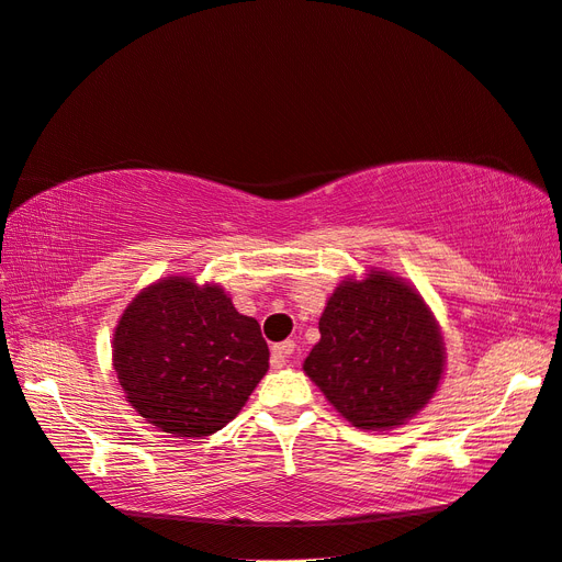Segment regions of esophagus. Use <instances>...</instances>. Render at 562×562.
Returning <instances> with one entry per match:
<instances>
[{"instance_id": "esophagus-1", "label": "esophagus", "mask_w": 562, "mask_h": 562, "mask_svg": "<svg viewBox=\"0 0 562 562\" xmlns=\"http://www.w3.org/2000/svg\"><path fill=\"white\" fill-rule=\"evenodd\" d=\"M290 353H294V341H280L272 347L270 351V358H272V366L276 368H284L286 366V358H290Z\"/></svg>"}]
</instances>
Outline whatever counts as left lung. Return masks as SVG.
<instances>
[{
    "instance_id": "1",
    "label": "left lung",
    "mask_w": 562,
    "mask_h": 562,
    "mask_svg": "<svg viewBox=\"0 0 562 562\" xmlns=\"http://www.w3.org/2000/svg\"><path fill=\"white\" fill-rule=\"evenodd\" d=\"M318 327L304 372L353 427L394 429L435 398L446 368L441 327L404 278L378 268L344 278Z\"/></svg>"
}]
</instances>
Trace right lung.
I'll return each mask as SVG.
<instances>
[{
    "label": "right lung",
    "mask_w": 562,
    "mask_h": 562,
    "mask_svg": "<svg viewBox=\"0 0 562 562\" xmlns=\"http://www.w3.org/2000/svg\"><path fill=\"white\" fill-rule=\"evenodd\" d=\"M119 384L144 420L170 437L223 429L268 372L261 325L221 284L168 276L121 313L111 341Z\"/></svg>",
    "instance_id": "add662e5"
}]
</instances>
